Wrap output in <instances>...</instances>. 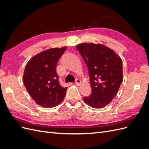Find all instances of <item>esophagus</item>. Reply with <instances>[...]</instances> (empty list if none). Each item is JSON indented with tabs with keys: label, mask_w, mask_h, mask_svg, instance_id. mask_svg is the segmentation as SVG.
Returning <instances> with one entry per match:
<instances>
[{
	"label": "esophagus",
	"mask_w": 149,
	"mask_h": 149,
	"mask_svg": "<svg viewBox=\"0 0 149 149\" xmlns=\"http://www.w3.org/2000/svg\"><path fill=\"white\" fill-rule=\"evenodd\" d=\"M75 83H76V84L77 85V86H80L81 84V81L80 79H76V81H75Z\"/></svg>",
	"instance_id": "34e87169"
}]
</instances>
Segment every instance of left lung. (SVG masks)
<instances>
[{
  "mask_svg": "<svg viewBox=\"0 0 149 149\" xmlns=\"http://www.w3.org/2000/svg\"><path fill=\"white\" fill-rule=\"evenodd\" d=\"M89 71L91 94L84 101L93 108H103L117 95L123 80V61L110 48L83 43L76 46Z\"/></svg>",
  "mask_w": 149,
  "mask_h": 149,
  "instance_id": "left-lung-1",
  "label": "left lung"
}]
</instances>
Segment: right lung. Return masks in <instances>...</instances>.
<instances>
[{
    "label": "right lung",
    "mask_w": 149,
    "mask_h": 149,
    "mask_svg": "<svg viewBox=\"0 0 149 149\" xmlns=\"http://www.w3.org/2000/svg\"><path fill=\"white\" fill-rule=\"evenodd\" d=\"M66 47L53 48L35 55L26 65L23 81L30 96L39 106L50 108L64 100L67 88L60 84L56 68Z\"/></svg>",
    "instance_id": "obj_1"
}]
</instances>
